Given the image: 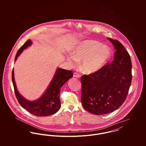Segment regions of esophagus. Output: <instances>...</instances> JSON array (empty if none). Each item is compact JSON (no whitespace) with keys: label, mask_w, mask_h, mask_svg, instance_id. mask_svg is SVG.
I'll return each mask as SVG.
<instances>
[{"label":"esophagus","mask_w":146,"mask_h":146,"mask_svg":"<svg viewBox=\"0 0 146 146\" xmlns=\"http://www.w3.org/2000/svg\"><path fill=\"white\" fill-rule=\"evenodd\" d=\"M74 77H75V78H80V75L79 74H78V73L75 72V73H74Z\"/></svg>","instance_id":"34e87169"}]
</instances>
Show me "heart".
<instances>
[{
  "mask_svg": "<svg viewBox=\"0 0 146 146\" xmlns=\"http://www.w3.org/2000/svg\"><path fill=\"white\" fill-rule=\"evenodd\" d=\"M111 56L110 48L101 42L88 40L80 42L73 50L67 60L72 66L81 62V69L84 74H92L99 71Z\"/></svg>",
  "mask_w": 146,
  "mask_h": 146,
  "instance_id": "heart-1",
  "label": "heart"
}]
</instances>
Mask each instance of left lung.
<instances>
[{
  "mask_svg": "<svg viewBox=\"0 0 146 146\" xmlns=\"http://www.w3.org/2000/svg\"><path fill=\"white\" fill-rule=\"evenodd\" d=\"M116 50L114 60L97 72L81 77V101L84 109L97 115L112 112L124 102L131 85V62L117 40L107 38Z\"/></svg>",
  "mask_w": 146,
  "mask_h": 146,
  "instance_id": "1",
  "label": "left lung"
}]
</instances>
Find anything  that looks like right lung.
<instances>
[{"label": "right lung", "mask_w": 146, "mask_h": 146, "mask_svg": "<svg viewBox=\"0 0 146 146\" xmlns=\"http://www.w3.org/2000/svg\"><path fill=\"white\" fill-rule=\"evenodd\" d=\"M32 44V41L29 39L18 50L15 61L20 55L23 50ZM73 76L71 71L61 68H57L54 75L48 88L42 96L38 99L31 101L26 100L19 92L14 78V70L12 72V79L16 97L21 107L29 112L36 116H46L56 113L61 107L60 98V90L66 82Z\"/></svg>", "instance_id": "1"}]
</instances>
